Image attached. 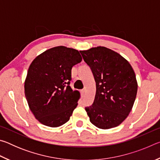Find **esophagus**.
Masks as SVG:
<instances>
[{"mask_svg":"<svg viewBox=\"0 0 160 160\" xmlns=\"http://www.w3.org/2000/svg\"><path fill=\"white\" fill-rule=\"evenodd\" d=\"M80 92H81V94H82V97L85 95V89H83V90H81Z\"/></svg>","mask_w":160,"mask_h":160,"instance_id":"1","label":"esophagus"}]
</instances>
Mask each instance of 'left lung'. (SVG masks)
I'll use <instances>...</instances> for the list:
<instances>
[{
  "label": "left lung",
  "mask_w": 160,
  "mask_h": 160,
  "mask_svg": "<svg viewBox=\"0 0 160 160\" xmlns=\"http://www.w3.org/2000/svg\"><path fill=\"white\" fill-rule=\"evenodd\" d=\"M80 52L96 82L93 104L85 107L90 122L102 129L118 126L131 112L136 97L138 83L133 69L120 54L106 47Z\"/></svg>",
  "instance_id": "8db88e82"
}]
</instances>
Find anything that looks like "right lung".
Returning a JSON list of instances; mask_svg holds the SVG:
<instances>
[{
	"label": "right lung",
	"mask_w": 160,
	"mask_h": 160,
	"mask_svg": "<svg viewBox=\"0 0 160 160\" xmlns=\"http://www.w3.org/2000/svg\"><path fill=\"white\" fill-rule=\"evenodd\" d=\"M81 61L78 50L61 46L44 51L32 62L25 94L29 109L41 123L58 127L69 121L80 98L79 92L70 86L71 70Z\"/></svg>",
	"instance_id": "1"
}]
</instances>
